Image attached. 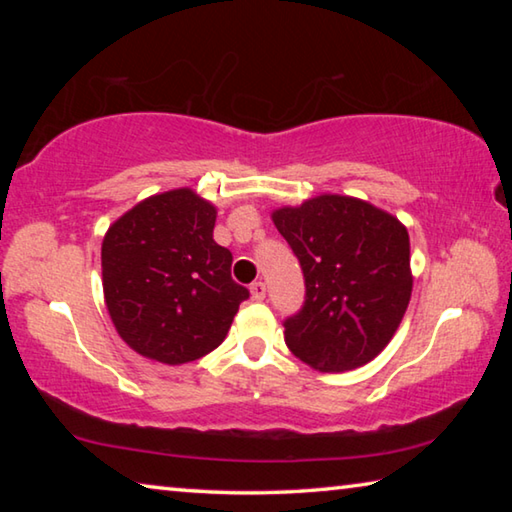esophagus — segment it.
Segmentation results:
<instances>
[{
    "mask_svg": "<svg viewBox=\"0 0 512 512\" xmlns=\"http://www.w3.org/2000/svg\"><path fill=\"white\" fill-rule=\"evenodd\" d=\"M250 296H253L255 300H264L266 298V284L262 280L250 284Z\"/></svg>",
    "mask_w": 512,
    "mask_h": 512,
    "instance_id": "1",
    "label": "esophagus"
}]
</instances>
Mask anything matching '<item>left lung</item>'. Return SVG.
Instances as JSON below:
<instances>
[{
	"label": "left lung",
	"mask_w": 512,
	"mask_h": 512,
	"mask_svg": "<svg viewBox=\"0 0 512 512\" xmlns=\"http://www.w3.org/2000/svg\"><path fill=\"white\" fill-rule=\"evenodd\" d=\"M273 223L305 275V305L284 320L289 350L320 372L366 366L409 307V232L393 214L339 194L280 207Z\"/></svg>",
	"instance_id": "8db88e82"
}]
</instances>
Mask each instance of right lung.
I'll list each match as a JSON object with an SVG mask.
<instances>
[{"label": "right lung", "mask_w": 512, "mask_h": 512, "mask_svg": "<svg viewBox=\"0 0 512 512\" xmlns=\"http://www.w3.org/2000/svg\"><path fill=\"white\" fill-rule=\"evenodd\" d=\"M216 207L194 189L137 203L101 246L103 296L117 334L146 359L180 366L219 348L250 293L212 237Z\"/></svg>", "instance_id": "obj_1"}]
</instances>
